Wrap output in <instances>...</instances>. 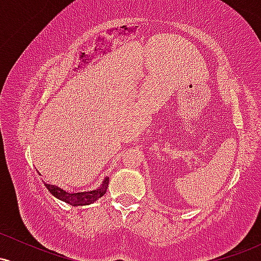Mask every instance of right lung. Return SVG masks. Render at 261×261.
Masks as SVG:
<instances>
[{"mask_svg":"<svg viewBox=\"0 0 261 261\" xmlns=\"http://www.w3.org/2000/svg\"><path fill=\"white\" fill-rule=\"evenodd\" d=\"M39 173V172H38ZM39 175H41L39 173ZM108 184H109V178L104 179L103 182L100 184L99 188L94 189V190H87V191H79V193H68V191L64 190V189L56 187V185L47 184L44 181V185L46 187L47 190L53 194L56 199L61 200L66 203H70L72 206H86L91 205L94 201H97L98 199H100L101 196L106 194Z\"/></svg>","mask_w":261,"mask_h":261,"instance_id":"obj_1","label":"right lung"}]
</instances>
